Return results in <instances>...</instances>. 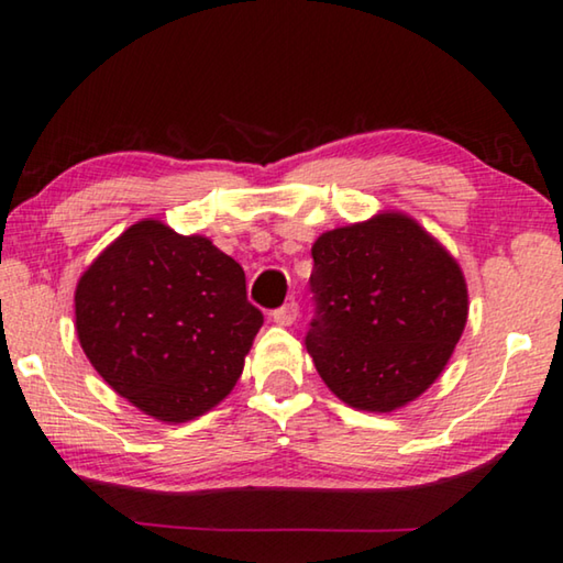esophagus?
Wrapping results in <instances>:
<instances>
[{
  "mask_svg": "<svg viewBox=\"0 0 563 563\" xmlns=\"http://www.w3.org/2000/svg\"><path fill=\"white\" fill-rule=\"evenodd\" d=\"M297 314H299L297 301H287V305H282L279 309H274V311H272V319H274L276 324L289 327V324L297 322Z\"/></svg>",
  "mask_w": 563,
  "mask_h": 563,
  "instance_id": "1",
  "label": "esophagus"
}]
</instances>
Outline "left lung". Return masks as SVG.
I'll return each instance as SVG.
<instances>
[{
	"mask_svg": "<svg viewBox=\"0 0 563 563\" xmlns=\"http://www.w3.org/2000/svg\"><path fill=\"white\" fill-rule=\"evenodd\" d=\"M311 258L305 344L327 387L372 412L426 393L468 319L455 258L400 213L322 233Z\"/></svg>",
	"mask_w": 563,
	"mask_h": 563,
	"instance_id": "obj_1",
	"label": "left lung"
}]
</instances>
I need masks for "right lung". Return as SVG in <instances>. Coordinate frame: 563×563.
<instances>
[{"instance_id":"obj_1","label":"right lung","mask_w":563,"mask_h":563,"mask_svg":"<svg viewBox=\"0 0 563 563\" xmlns=\"http://www.w3.org/2000/svg\"><path fill=\"white\" fill-rule=\"evenodd\" d=\"M75 324L112 390L184 422L231 393L264 314L246 299L244 269L209 239L141 221L82 274Z\"/></svg>"}]
</instances>
